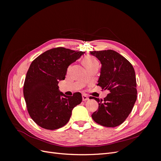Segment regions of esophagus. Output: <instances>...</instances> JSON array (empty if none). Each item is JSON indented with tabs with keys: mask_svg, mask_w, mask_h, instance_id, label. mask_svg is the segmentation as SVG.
Instances as JSON below:
<instances>
[{
	"mask_svg": "<svg viewBox=\"0 0 161 161\" xmlns=\"http://www.w3.org/2000/svg\"><path fill=\"white\" fill-rule=\"evenodd\" d=\"M82 101H86L89 99V97H87L86 95H82Z\"/></svg>",
	"mask_w": 161,
	"mask_h": 161,
	"instance_id": "34e87169",
	"label": "esophagus"
}]
</instances>
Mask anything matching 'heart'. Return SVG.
<instances>
[{"label":"heart","mask_w":161,"mask_h":161,"mask_svg":"<svg viewBox=\"0 0 161 161\" xmlns=\"http://www.w3.org/2000/svg\"><path fill=\"white\" fill-rule=\"evenodd\" d=\"M82 62L86 67V69L87 68H89L92 66H94L96 64H98V61H97L94 57L92 56H86L85 57L83 60H82Z\"/></svg>","instance_id":"1"}]
</instances>
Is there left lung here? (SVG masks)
I'll list each match as a JSON object with an SVG mask.
<instances>
[{
    "label": "left lung",
    "mask_w": 161,
    "mask_h": 161,
    "mask_svg": "<svg viewBox=\"0 0 161 161\" xmlns=\"http://www.w3.org/2000/svg\"><path fill=\"white\" fill-rule=\"evenodd\" d=\"M91 53L102 65L97 85L109 92L103 100L90 97L99 103L92 118L105 127H116L128 118L137 99L134 69L126 58L114 50L92 51Z\"/></svg>",
    "instance_id": "1"
}]
</instances>
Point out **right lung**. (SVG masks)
Segmentation results:
<instances>
[{
    "label": "right lung",
    "instance_id": "obj_1",
    "mask_svg": "<svg viewBox=\"0 0 161 161\" xmlns=\"http://www.w3.org/2000/svg\"><path fill=\"white\" fill-rule=\"evenodd\" d=\"M84 53L55 47L31 62L24 82L23 95L28 113L39 126L51 130L63 127L69 122L73 108L81 103L80 92L66 96L58 85L64 80L69 66Z\"/></svg>",
    "mask_w": 161,
    "mask_h": 161
}]
</instances>
